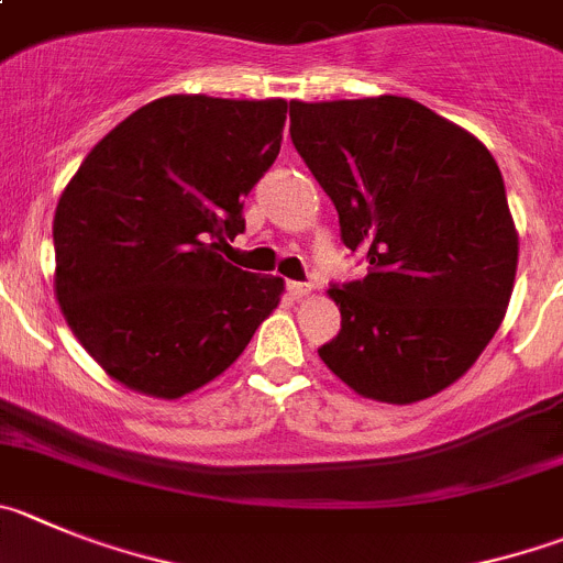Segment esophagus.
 I'll return each mask as SVG.
<instances>
[{
  "label": "esophagus",
  "mask_w": 563,
  "mask_h": 563,
  "mask_svg": "<svg viewBox=\"0 0 563 563\" xmlns=\"http://www.w3.org/2000/svg\"><path fill=\"white\" fill-rule=\"evenodd\" d=\"M287 290H290L292 298H307L316 287L309 285V282H287Z\"/></svg>",
  "instance_id": "34e87169"
}]
</instances>
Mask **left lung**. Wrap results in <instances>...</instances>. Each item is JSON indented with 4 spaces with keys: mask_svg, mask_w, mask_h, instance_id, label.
Returning <instances> with one entry per match:
<instances>
[{
    "mask_svg": "<svg viewBox=\"0 0 563 563\" xmlns=\"http://www.w3.org/2000/svg\"><path fill=\"white\" fill-rule=\"evenodd\" d=\"M298 156L368 276L329 287L340 332L318 349L365 399L410 405L461 379L494 338L519 240L486 144L407 97L290 102Z\"/></svg>",
    "mask_w": 563,
    "mask_h": 563,
    "instance_id": "8db88e82",
    "label": "left lung"
}]
</instances>
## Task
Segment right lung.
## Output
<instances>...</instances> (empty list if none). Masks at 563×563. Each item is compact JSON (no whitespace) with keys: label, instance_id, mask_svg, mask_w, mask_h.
<instances>
[{"label":"right lung","instance_id":"1","mask_svg":"<svg viewBox=\"0 0 563 563\" xmlns=\"http://www.w3.org/2000/svg\"><path fill=\"white\" fill-rule=\"evenodd\" d=\"M285 100L173 95L82 158L55 209V296L82 349L158 399L203 388L278 307L285 282L220 256L282 147Z\"/></svg>","mask_w":563,"mask_h":563}]
</instances>
